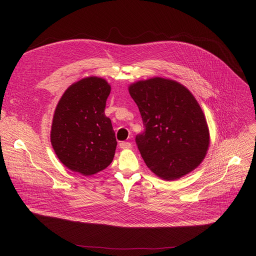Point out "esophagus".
<instances>
[{"label": "esophagus", "mask_w": 256, "mask_h": 256, "mask_svg": "<svg viewBox=\"0 0 256 256\" xmlns=\"http://www.w3.org/2000/svg\"><path fill=\"white\" fill-rule=\"evenodd\" d=\"M119 147L121 150H128V148H130L132 147V144L130 143V142H120L119 143Z\"/></svg>", "instance_id": "obj_1"}]
</instances>
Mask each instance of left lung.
Here are the masks:
<instances>
[{
	"mask_svg": "<svg viewBox=\"0 0 256 256\" xmlns=\"http://www.w3.org/2000/svg\"><path fill=\"white\" fill-rule=\"evenodd\" d=\"M144 132L136 143L146 166L160 178L178 180L202 162L210 145L206 116L193 94L173 80L152 78L130 85Z\"/></svg>",
	"mask_w": 256,
	"mask_h": 256,
	"instance_id": "1",
	"label": "left lung"
}]
</instances>
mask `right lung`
<instances>
[{
    "label": "right lung",
    "mask_w": 256,
    "mask_h": 256,
    "mask_svg": "<svg viewBox=\"0 0 256 256\" xmlns=\"http://www.w3.org/2000/svg\"><path fill=\"white\" fill-rule=\"evenodd\" d=\"M110 92L104 78H82L66 89L54 113L52 148L64 166L85 176L106 169L115 154V132L104 115Z\"/></svg>",
    "instance_id": "right-lung-1"
}]
</instances>
